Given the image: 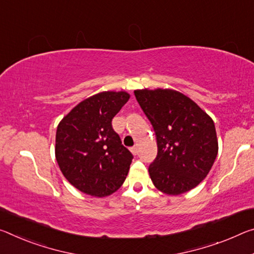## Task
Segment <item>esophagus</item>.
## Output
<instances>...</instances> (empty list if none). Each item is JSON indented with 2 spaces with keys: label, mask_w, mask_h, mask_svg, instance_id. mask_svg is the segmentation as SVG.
<instances>
[{
  "label": "esophagus",
  "mask_w": 254,
  "mask_h": 254,
  "mask_svg": "<svg viewBox=\"0 0 254 254\" xmlns=\"http://www.w3.org/2000/svg\"><path fill=\"white\" fill-rule=\"evenodd\" d=\"M130 150H131V152H132V154H133L134 156H135L136 154H138V148H136V146H134V147H132V148L130 149Z\"/></svg>",
  "instance_id": "34e87169"
}]
</instances>
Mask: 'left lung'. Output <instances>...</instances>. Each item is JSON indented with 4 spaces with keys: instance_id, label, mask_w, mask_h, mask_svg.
<instances>
[{
    "instance_id": "1",
    "label": "left lung",
    "mask_w": 254,
    "mask_h": 254,
    "mask_svg": "<svg viewBox=\"0 0 254 254\" xmlns=\"http://www.w3.org/2000/svg\"><path fill=\"white\" fill-rule=\"evenodd\" d=\"M134 95L156 134L158 151L148 170L152 183L170 195L194 189L218 154L214 121L180 91L157 88Z\"/></svg>"
}]
</instances>
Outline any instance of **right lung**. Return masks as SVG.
<instances>
[{
  "label": "right lung",
  "mask_w": 254,
  "mask_h": 254,
  "mask_svg": "<svg viewBox=\"0 0 254 254\" xmlns=\"http://www.w3.org/2000/svg\"><path fill=\"white\" fill-rule=\"evenodd\" d=\"M127 91H103L82 100L59 123L55 157L69 182L86 194L107 196L127 179L133 156L113 130Z\"/></svg>",
  "instance_id": "add662e5"
}]
</instances>
